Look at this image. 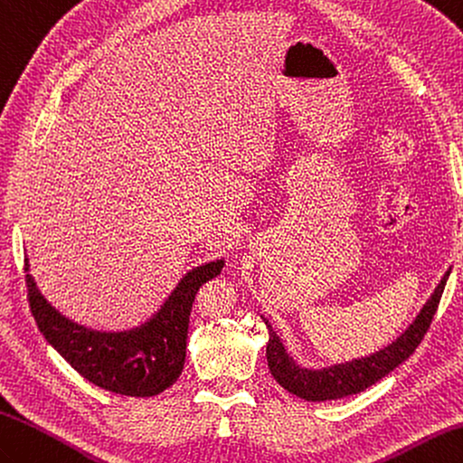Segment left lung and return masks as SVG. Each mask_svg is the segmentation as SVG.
Wrapping results in <instances>:
<instances>
[{
	"instance_id": "obj_1",
	"label": "left lung",
	"mask_w": 463,
	"mask_h": 463,
	"mask_svg": "<svg viewBox=\"0 0 463 463\" xmlns=\"http://www.w3.org/2000/svg\"><path fill=\"white\" fill-rule=\"evenodd\" d=\"M449 271L451 269H448L444 277H441V281L438 283L432 297H430L426 305L416 315L414 323L410 325L396 341L368 356L354 358V361L345 364L321 368V371H309V368H301L299 364H295L293 358L287 354L281 338L277 336L269 321L263 318L267 331H269L267 366H269L273 378L285 390H289L291 394L303 400H311V402H323V400H336L363 392L368 386L378 383L380 378L392 373L398 364H402L406 358L416 351V346L422 343V338L430 328V323H432V318L436 315Z\"/></svg>"
}]
</instances>
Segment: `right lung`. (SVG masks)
I'll return each mask as SVG.
<instances>
[{"mask_svg": "<svg viewBox=\"0 0 463 463\" xmlns=\"http://www.w3.org/2000/svg\"><path fill=\"white\" fill-rule=\"evenodd\" d=\"M222 269L223 260L194 267L146 323L120 333L92 331L63 317L29 273L27 295L39 331L80 376L109 392L145 398L164 392L182 374L192 303L200 287Z\"/></svg>", "mask_w": 463, "mask_h": 463, "instance_id": "right-lung-1", "label": "right lung"}]
</instances>
